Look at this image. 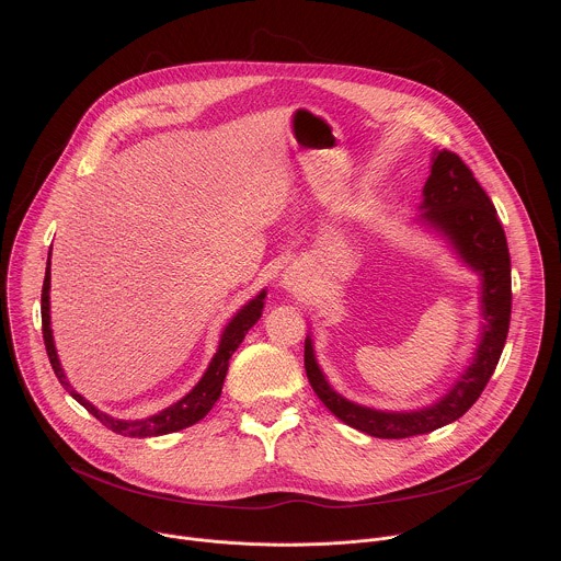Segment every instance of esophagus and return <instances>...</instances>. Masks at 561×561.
<instances>
[{
	"mask_svg": "<svg viewBox=\"0 0 561 561\" xmlns=\"http://www.w3.org/2000/svg\"><path fill=\"white\" fill-rule=\"evenodd\" d=\"M282 286L286 290H299L301 288V275L295 271V268H288L284 275H282Z\"/></svg>",
	"mask_w": 561,
	"mask_h": 561,
	"instance_id": "esophagus-1",
	"label": "esophagus"
}]
</instances>
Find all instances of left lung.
Instances as JSON below:
<instances>
[{"label":"left lung","mask_w":561,"mask_h":561,"mask_svg":"<svg viewBox=\"0 0 561 561\" xmlns=\"http://www.w3.org/2000/svg\"><path fill=\"white\" fill-rule=\"evenodd\" d=\"M420 219L444 234L455 253L482 277V340L472 362L453 388L433 407L404 413H386L348 402L335 392L319 368L312 340L304 344V366L314 394L344 424L381 439H404L437 431L459 420L482 394L502 357L511 324V255L497 210L479 186L461 157L450 150L433 154L431 175L424 184Z\"/></svg>","instance_id":"obj_1"}]
</instances>
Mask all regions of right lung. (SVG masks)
I'll list each match as a JSON object with an SVG mask.
<instances>
[{
	"instance_id": "1",
	"label": "right lung",
	"mask_w": 561,
	"mask_h": 561,
	"mask_svg": "<svg viewBox=\"0 0 561 561\" xmlns=\"http://www.w3.org/2000/svg\"><path fill=\"white\" fill-rule=\"evenodd\" d=\"M50 253H48V264H46V277H44V286H42V335H44V344H46V353L50 359V366L59 379V383L72 394V399H77L93 417H98L108 431L119 433L124 437H157V435H169L182 428H188L193 424H197L199 420H204L208 415V411L215 407V402L221 394V386H224V377L228 370V359L232 357V353L237 351V346L244 342L247 333L257 324V319L262 317V308H264V297L266 290H262L255 299H251L247 306H242V310H237V314L230 319L228 327L224 329L221 337H219V346L217 353L213 355L204 377L197 381V386L184 394L180 402H175L173 407L159 411L157 415H150L146 420H117L111 417L106 413H102L100 409H95L91 402L79 394L66 379L64 368L59 364L57 351H55V342H53V331H50Z\"/></svg>"
}]
</instances>
